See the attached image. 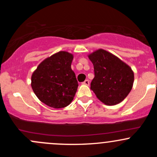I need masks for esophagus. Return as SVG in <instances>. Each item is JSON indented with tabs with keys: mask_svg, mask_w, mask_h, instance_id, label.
Returning <instances> with one entry per match:
<instances>
[{
	"mask_svg": "<svg viewBox=\"0 0 157 157\" xmlns=\"http://www.w3.org/2000/svg\"><path fill=\"white\" fill-rule=\"evenodd\" d=\"M83 84L86 85V86H89V85H90V81H89V80H85V81L83 83Z\"/></svg>",
	"mask_w": 157,
	"mask_h": 157,
	"instance_id": "obj_1",
	"label": "esophagus"
}]
</instances>
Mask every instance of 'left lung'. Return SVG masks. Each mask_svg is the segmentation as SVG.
Instances as JSON below:
<instances>
[{
  "label": "left lung",
  "instance_id": "left-lung-1",
  "mask_svg": "<svg viewBox=\"0 0 157 157\" xmlns=\"http://www.w3.org/2000/svg\"><path fill=\"white\" fill-rule=\"evenodd\" d=\"M95 77L90 89L107 105L122 102L132 89L134 72L131 67L110 52L99 49L89 55Z\"/></svg>",
  "mask_w": 157,
  "mask_h": 157
}]
</instances>
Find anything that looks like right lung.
I'll return each mask as SVG.
<instances>
[{"mask_svg": "<svg viewBox=\"0 0 157 157\" xmlns=\"http://www.w3.org/2000/svg\"><path fill=\"white\" fill-rule=\"evenodd\" d=\"M73 58L72 54L59 52L44 60L33 72L32 88L45 105L61 109L74 99L78 82L71 67Z\"/></svg>", "mask_w": 157, "mask_h": 157, "instance_id": "obj_1", "label": "right lung"}]
</instances>
